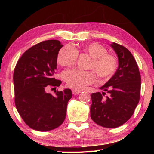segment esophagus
Instances as JSON below:
<instances>
[{"mask_svg": "<svg viewBox=\"0 0 154 154\" xmlns=\"http://www.w3.org/2000/svg\"><path fill=\"white\" fill-rule=\"evenodd\" d=\"M72 92L74 95H77V94H79L80 92H82V90H77V89H72Z\"/></svg>", "mask_w": 154, "mask_h": 154, "instance_id": "1", "label": "esophagus"}]
</instances>
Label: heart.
I'll return each mask as SVG.
<instances>
[{
  "mask_svg": "<svg viewBox=\"0 0 154 154\" xmlns=\"http://www.w3.org/2000/svg\"><path fill=\"white\" fill-rule=\"evenodd\" d=\"M83 51L91 57L88 68L92 69L99 77L108 80L113 76L118 69V60L116 57L108 54L103 45L98 43L83 44L79 48L66 45L60 49L57 55L58 63L64 67L74 65L77 60V54ZM64 79L69 87L75 89H82L88 84L96 82V75L92 71H81L72 69L66 71Z\"/></svg>",
  "mask_w": 154,
  "mask_h": 154,
  "instance_id": "obj_1",
  "label": "heart"
}]
</instances>
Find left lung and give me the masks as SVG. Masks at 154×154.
Returning <instances> with one entry per match:
<instances>
[{
  "label": "left lung",
  "mask_w": 154,
  "mask_h": 154,
  "mask_svg": "<svg viewBox=\"0 0 154 154\" xmlns=\"http://www.w3.org/2000/svg\"><path fill=\"white\" fill-rule=\"evenodd\" d=\"M111 47L118 58L116 73L100 87L102 92L92 93L90 116L96 124L105 128H117L128 120L139 103L140 75L130 51L125 47L112 43Z\"/></svg>",
  "instance_id": "left-lung-1"
}]
</instances>
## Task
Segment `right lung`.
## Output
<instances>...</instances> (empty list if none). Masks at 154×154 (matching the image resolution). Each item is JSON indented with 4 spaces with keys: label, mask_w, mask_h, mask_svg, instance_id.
Segmentation results:
<instances>
[{
    "label": "right lung",
    "mask_w": 154,
    "mask_h": 154,
    "mask_svg": "<svg viewBox=\"0 0 154 154\" xmlns=\"http://www.w3.org/2000/svg\"><path fill=\"white\" fill-rule=\"evenodd\" d=\"M58 40L44 41L31 47L20 57L14 72L15 104L18 113L28 126L38 131H49L63 123L67 104L72 97L70 89L55 91L62 82L54 75L57 55L62 48Z\"/></svg>",
    "instance_id": "1"
}]
</instances>
